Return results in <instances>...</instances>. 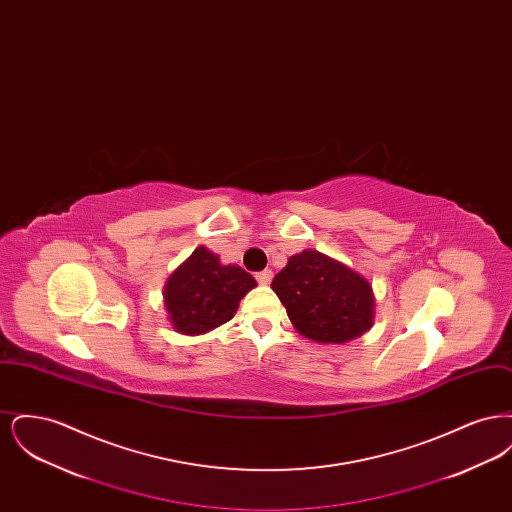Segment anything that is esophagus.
I'll list each match as a JSON object with an SVG mask.
<instances>
[{
  "label": "esophagus",
  "instance_id": "34e87169",
  "mask_svg": "<svg viewBox=\"0 0 512 512\" xmlns=\"http://www.w3.org/2000/svg\"><path fill=\"white\" fill-rule=\"evenodd\" d=\"M255 278H257V282L261 286H267V284H270V280H272V270H261V272L255 274Z\"/></svg>",
  "mask_w": 512,
  "mask_h": 512
}]
</instances>
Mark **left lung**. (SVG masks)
Returning <instances> with one entry per match:
<instances>
[{"label": "left lung", "mask_w": 512, "mask_h": 512, "mask_svg": "<svg viewBox=\"0 0 512 512\" xmlns=\"http://www.w3.org/2000/svg\"><path fill=\"white\" fill-rule=\"evenodd\" d=\"M270 288L293 328L318 343L359 338L374 322V293L365 276L315 249L292 255Z\"/></svg>", "instance_id": "8db88e82"}]
</instances>
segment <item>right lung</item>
I'll return each instance as SVG.
<instances>
[{
	"label": "right lung",
	"instance_id": "1",
	"mask_svg": "<svg viewBox=\"0 0 512 512\" xmlns=\"http://www.w3.org/2000/svg\"><path fill=\"white\" fill-rule=\"evenodd\" d=\"M257 286L238 265H220L219 255L199 245L165 284L172 328L186 336L205 334L236 315L240 299Z\"/></svg>",
	"mask_w": 512,
	"mask_h": 512
}]
</instances>
